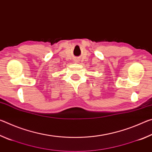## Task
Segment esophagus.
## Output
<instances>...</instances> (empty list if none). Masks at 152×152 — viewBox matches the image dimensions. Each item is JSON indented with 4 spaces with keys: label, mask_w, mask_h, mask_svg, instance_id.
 <instances>
[{
    "label": "esophagus",
    "mask_w": 152,
    "mask_h": 152,
    "mask_svg": "<svg viewBox=\"0 0 152 152\" xmlns=\"http://www.w3.org/2000/svg\"><path fill=\"white\" fill-rule=\"evenodd\" d=\"M77 60H78V59H76V61H77ZM76 62H78V61H76Z\"/></svg>",
    "instance_id": "esophagus-1"
}]
</instances>
